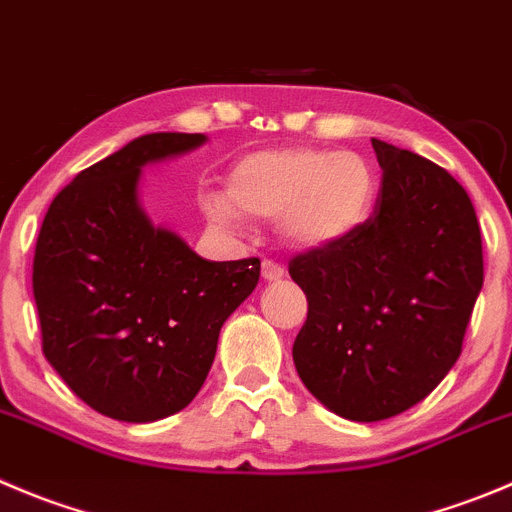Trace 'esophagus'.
I'll return each instance as SVG.
<instances>
[{
    "instance_id": "obj_1",
    "label": "esophagus",
    "mask_w": 512,
    "mask_h": 512,
    "mask_svg": "<svg viewBox=\"0 0 512 512\" xmlns=\"http://www.w3.org/2000/svg\"><path fill=\"white\" fill-rule=\"evenodd\" d=\"M284 266L276 264L274 259H264V264H261V276H264L266 281H281L284 279Z\"/></svg>"
}]
</instances>
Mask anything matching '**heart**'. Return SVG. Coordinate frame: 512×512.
Instances as JSON below:
<instances>
[{
    "label": "heart",
    "mask_w": 512,
    "mask_h": 512,
    "mask_svg": "<svg viewBox=\"0 0 512 512\" xmlns=\"http://www.w3.org/2000/svg\"><path fill=\"white\" fill-rule=\"evenodd\" d=\"M377 175L352 150L291 145L238 160L228 173V200L208 198L206 213L223 228L238 226V211L256 218L279 216L291 246L324 248L352 236L374 206Z\"/></svg>",
    "instance_id": "1"
}]
</instances>
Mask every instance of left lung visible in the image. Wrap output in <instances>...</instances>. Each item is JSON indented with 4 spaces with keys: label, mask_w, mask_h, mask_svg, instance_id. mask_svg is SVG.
Here are the masks:
<instances>
[{
    "label": "left lung",
    "mask_w": 512,
    "mask_h": 512,
    "mask_svg": "<svg viewBox=\"0 0 512 512\" xmlns=\"http://www.w3.org/2000/svg\"><path fill=\"white\" fill-rule=\"evenodd\" d=\"M374 213L342 241L291 259L309 311L294 342L301 382L344 420L410 410L462 352L483 289V238L465 188L422 155L372 138Z\"/></svg>",
    "instance_id": "left-lung-1"
}]
</instances>
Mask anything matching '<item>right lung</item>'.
<instances>
[{"label":"right lung","instance_id":"right-lung-1","mask_svg":"<svg viewBox=\"0 0 512 512\" xmlns=\"http://www.w3.org/2000/svg\"><path fill=\"white\" fill-rule=\"evenodd\" d=\"M203 143L201 133L140 135L77 173L42 221L32 266L42 352L113 420L155 422L191 405L223 321L259 284V259H201L140 208V168Z\"/></svg>","mask_w":512,"mask_h":512}]
</instances>
